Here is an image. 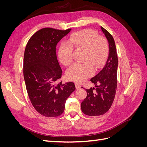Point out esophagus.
I'll return each instance as SVG.
<instances>
[{
  "label": "esophagus",
  "instance_id": "obj_1",
  "mask_svg": "<svg viewBox=\"0 0 147 147\" xmlns=\"http://www.w3.org/2000/svg\"><path fill=\"white\" fill-rule=\"evenodd\" d=\"M75 87H76L77 89H79L81 88V86L80 85V84H78V83H75Z\"/></svg>",
  "mask_w": 147,
  "mask_h": 147
}]
</instances>
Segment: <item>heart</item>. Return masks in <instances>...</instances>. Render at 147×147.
<instances>
[{
  "mask_svg": "<svg viewBox=\"0 0 147 147\" xmlns=\"http://www.w3.org/2000/svg\"><path fill=\"white\" fill-rule=\"evenodd\" d=\"M74 51H83V63H75L66 70L69 80L82 83L93 74L92 67L99 69L103 65L108 54L106 40L99 36L95 30L85 29L72 34L67 42L62 43L58 50V58L64 65L73 61Z\"/></svg>",
  "mask_w": 147,
  "mask_h": 147,
  "instance_id": "obj_1",
  "label": "heart"
}]
</instances>
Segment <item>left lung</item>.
I'll return each instance as SVG.
<instances>
[{
	"instance_id": "left-lung-1",
	"label": "left lung",
	"mask_w": 147,
	"mask_h": 147,
	"mask_svg": "<svg viewBox=\"0 0 147 147\" xmlns=\"http://www.w3.org/2000/svg\"><path fill=\"white\" fill-rule=\"evenodd\" d=\"M100 28L109 42V56L103 69L91 79L96 88L86 90L87 96L81 104L83 113L92 117L108 112L113 104L117 88L118 60L115 43L112 35L102 26Z\"/></svg>"
}]
</instances>
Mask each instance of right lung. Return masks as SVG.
Wrapping results in <instances>:
<instances>
[{
  "label": "right lung",
  "instance_id": "add662e5",
  "mask_svg": "<svg viewBox=\"0 0 147 147\" xmlns=\"http://www.w3.org/2000/svg\"><path fill=\"white\" fill-rule=\"evenodd\" d=\"M71 29H40L26 45L23 74L29 99L44 117H56L64 112L65 101L75 86L73 82L57 83L63 71L57 59L56 47Z\"/></svg>",
  "mask_w": 147,
  "mask_h": 147
}]
</instances>
